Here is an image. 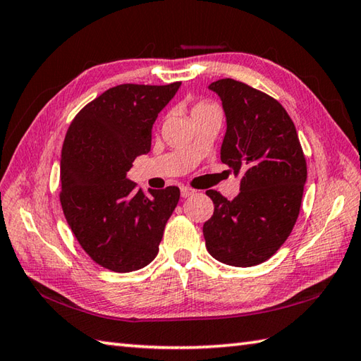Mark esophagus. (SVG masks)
<instances>
[{"label": "esophagus", "instance_id": "obj_1", "mask_svg": "<svg viewBox=\"0 0 361 361\" xmlns=\"http://www.w3.org/2000/svg\"><path fill=\"white\" fill-rule=\"evenodd\" d=\"M181 197H190V195H194L195 194V190L192 189V188H188V186H181Z\"/></svg>", "mask_w": 361, "mask_h": 361}]
</instances>
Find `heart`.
Listing matches in <instances>:
<instances>
[{
    "instance_id": "obj_1",
    "label": "heart",
    "mask_w": 361,
    "mask_h": 361,
    "mask_svg": "<svg viewBox=\"0 0 361 361\" xmlns=\"http://www.w3.org/2000/svg\"><path fill=\"white\" fill-rule=\"evenodd\" d=\"M214 106H216V105H214V104L209 102V101H198V102L194 104V106H192V110H190V113L197 114V113H200V111L214 109Z\"/></svg>"
}]
</instances>
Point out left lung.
Here are the masks:
<instances>
[{"label":"left lung","instance_id":"left-lung-1","mask_svg":"<svg viewBox=\"0 0 361 361\" xmlns=\"http://www.w3.org/2000/svg\"><path fill=\"white\" fill-rule=\"evenodd\" d=\"M209 88L226 114L220 159L240 172L242 181L234 200L206 190L214 203L203 225L206 248L226 265H259L282 247L296 224L307 163L293 121L274 97L234 79Z\"/></svg>","mask_w":361,"mask_h":361}]
</instances>
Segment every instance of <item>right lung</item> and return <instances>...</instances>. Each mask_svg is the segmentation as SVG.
I'll return each instance as SVG.
<instances>
[{
	"instance_id": "obj_1",
	"label": "right lung",
	"mask_w": 361,
	"mask_h": 361,
	"mask_svg": "<svg viewBox=\"0 0 361 361\" xmlns=\"http://www.w3.org/2000/svg\"><path fill=\"white\" fill-rule=\"evenodd\" d=\"M180 85L113 87L83 106L66 132L60 204L83 251L106 270L150 264L178 204L176 186L145 194L127 173L136 157L150 152L153 122Z\"/></svg>"
}]
</instances>
